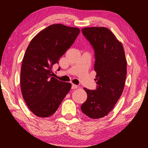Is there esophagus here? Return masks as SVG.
Masks as SVG:
<instances>
[{"label":"esophagus","instance_id":"esophagus-1","mask_svg":"<svg viewBox=\"0 0 148 148\" xmlns=\"http://www.w3.org/2000/svg\"><path fill=\"white\" fill-rule=\"evenodd\" d=\"M78 87H79V86H76V85H75V84H72V89H76V88H78Z\"/></svg>","mask_w":148,"mask_h":148}]
</instances>
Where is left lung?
Listing matches in <instances>:
<instances>
[{
  "mask_svg": "<svg viewBox=\"0 0 148 148\" xmlns=\"http://www.w3.org/2000/svg\"><path fill=\"white\" fill-rule=\"evenodd\" d=\"M82 33L95 51L96 90H88L81 106L85 115L92 119L106 116L114 108L125 87L127 61L123 45L104 27L84 28Z\"/></svg>",
  "mask_w": 148,
  "mask_h": 148,
  "instance_id": "obj_1",
  "label": "left lung"
}]
</instances>
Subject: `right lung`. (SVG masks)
Segmentation results:
<instances>
[{"instance_id": "1", "label": "right lung", "mask_w": 148, "mask_h": 148, "mask_svg": "<svg viewBox=\"0 0 148 148\" xmlns=\"http://www.w3.org/2000/svg\"><path fill=\"white\" fill-rule=\"evenodd\" d=\"M79 33L78 28L51 25L34 37L25 51L21 69V90L28 108L37 116L52 115L70 90L72 84L53 77L51 69Z\"/></svg>"}]
</instances>
